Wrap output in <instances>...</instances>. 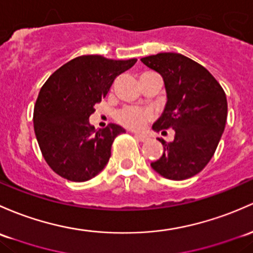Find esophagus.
<instances>
[{
	"label": "esophagus",
	"instance_id": "34e87169",
	"mask_svg": "<svg viewBox=\"0 0 253 253\" xmlns=\"http://www.w3.org/2000/svg\"><path fill=\"white\" fill-rule=\"evenodd\" d=\"M134 137L137 138L138 140H140V142H145V140L149 138L147 134H143V133H134Z\"/></svg>",
	"mask_w": 253,
	"mask_h": 253
}]
</instances>
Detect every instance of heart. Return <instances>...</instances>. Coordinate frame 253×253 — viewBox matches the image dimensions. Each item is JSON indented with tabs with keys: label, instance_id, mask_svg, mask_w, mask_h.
Instances as JSON below:
<instances>
[{
	"label": "heart",
	"instance_id": "heart-1",
	"mask_svg": "<svg viewBox=\"0 0 253 253\" xmlns=\"http://www.w3.org/2000/svg\"><path fill=\"white\" fill-rule=\"evenodd\" d=\"M154 118L153 110L142 106L128 105L120 109L116 114V120L124 126L131 129H142Z\"/></svg>",
	"mask_w": 253,
	"mask_h": 253
}]
</instances>
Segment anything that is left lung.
<instances>
[{"mask_svg":"<svg viewBox=\"0 0 253 253\" xmlns=\"http://www.w3.org/2000/svg\"><path fill=\"white\" fill-rule=\"evenodd\" d=\"M142 62L164 78L167 104L153 128L174 129L172 143L159 139L164 153L151 167L162 177L183 180L205 169L224 131L228 103L224 89L203 65L178 53H158Z\"/></svg>","mask_w":253,"mask_h":253,"instance_id":"obj_1","label":"left lung"}]
</instances>
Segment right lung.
Returning <instances> with one entry per match:
<instances>
[{
	"instance_id": "obj_1",
	"label": "right lung",
	"mask_w": 253,
	"mask_h": 253,
	"mask_svg": "<svg viewBox=\"0 0 253 253\" xmlns=\"http://www.w3.org/2000/svg\"><path fill=\"white\" fill-rule=\"evenodd\" d=\"M135 62L80 55L57 69L41 87L34 129L42 156L60 177L86 182L108 164L114 139L126 131L115 124L95 131L89 116L114 81Z\"/></svg>"
}]
</instances>
